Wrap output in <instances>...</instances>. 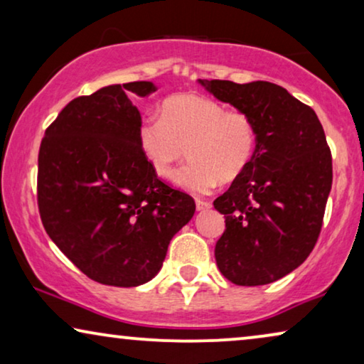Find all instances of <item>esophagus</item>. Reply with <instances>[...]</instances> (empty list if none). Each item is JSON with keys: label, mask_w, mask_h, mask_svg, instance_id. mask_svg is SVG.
I'll use <instances>...</instances> for the list:
<instances>
[{"label": "esophagus", "mask_w": 364, "mask_h": 364, "mask_svg": "<svg viewBox=\"0 0 364 364\" xmlns=\"http://www.w3.org/2000/svg\"><path fill=\"white\" fill-rule=\"evenodd\" d=\"M196 205H197V210H207V208L212 207V203L208 200H202V198H197Z\"/></svg>", "instance_id": "esophagus-1"}]
</instances>
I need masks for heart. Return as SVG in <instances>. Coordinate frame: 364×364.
I'll use <instances>...</instances> for the list:
<instances>
[{
	"instance_id": "obj_1",
	"label": "heart",
	"mask_w": 364,
	"mask_h": 364,
	"mask_svg": "<svg viewBox=\"0 0 364 364\" xmlns=\"http://www.w3.org/2000/svg\"><path fill=\"white\" fill-rule=\"evenodd\" d=\"M139 146L161 178H172L192 193H208L218 182H232L247 171L257 151V126L243 111L197 94H178L164 101L161 116L139 124Z\"/></svg>"
}]
</instances>
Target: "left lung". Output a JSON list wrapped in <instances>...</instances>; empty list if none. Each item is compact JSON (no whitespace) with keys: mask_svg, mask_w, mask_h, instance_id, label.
Returning <instances> with one entry per match:
<instances>
[{"mask_svg":"<svg viewBox=\"0 0 364 364\" xmlns=\"http://www.w3.org/2000/svg\"><path fill=\"white\" fill-rule=\"evenodd\" d=\"M198 82L257 126L253 161L213 207L225 215L215 260L235 285L258 287L300 267L320 237L333 182L331 151L315 111L273 82Z\"/></svg>","mask_w":364,"mask_h":364,"instance_id":"obj_1","label":"left lung"}]
</instances>
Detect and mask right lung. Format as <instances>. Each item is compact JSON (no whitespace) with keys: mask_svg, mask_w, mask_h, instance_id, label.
I'll return each mask as SVG.
<instances>
[{"mask_svg":"<svg viewBox=\"0 0 364 364\" xmlns=\"http://www.w3.org/2000/svg\"><path fill=\"white\" fill-rule=\"evenodd\" d=\"M149 81L112 84L73 99L46 129L38 156L44 230L91 280L137 287L162 268L196 202L164 183L139 146L141 112L129 96Z\"/></svg>","mask_w":364,"mask_h":364,"instance_id":"right-lung-1","label":"right lung"}]
</instances>
